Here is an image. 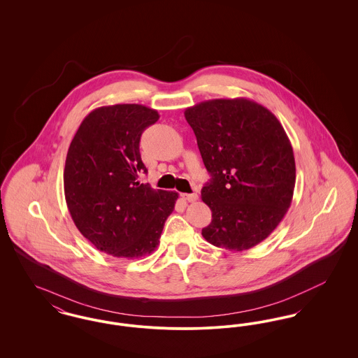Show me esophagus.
I'll list each match as a JSON object with an SVG mask.
<instances>
[{"mask_svg":"<svg viewBox=\"0 0 358 358\" xmlns=\"http://www.w3.org/2000/svg\"><path fill=\"white\" fill-rule=\"evenodd\" d=\"M181 197L187 201V203H194V201H197V199H199V196H197V193H184V194H181Z\"/></svg>","mask_w":358,"mask_h":358,"instance_id":"34e87169","label":"esophagus"}]
</instances>
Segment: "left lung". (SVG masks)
<instances>
[{
    "label": "left lung",
    "mask_w": 358,
    "mask_h": 358,
    "mask_svg": "<svg viewBox=\"0 0 358 358\" xmlns=\"http://www.w3.org/2000/svg\"><path fill=\"white\" fill-rule=\"evenodd\" d=\"M184 114L212 177L201 189L212 210L203 236L229 251L255 247L292 201L295 159L283 126L270 110L245 98L205 101Z\"/></svg>",
    "instance_id": "left-lung-1"
}]
</instances>
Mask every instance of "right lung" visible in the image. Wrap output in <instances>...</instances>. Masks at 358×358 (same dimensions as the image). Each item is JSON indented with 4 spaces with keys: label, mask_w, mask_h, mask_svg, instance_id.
Returning a JSON list of instances; mask_svg holds the SVG:
<instances>
[{
    "label": "right lung",
    "mask_w": 358,
    "mask_h": 358,
    "mask_svg": "<svg viewBox=\"0 0 358 358\" xmlns=\"http://www.w3.org/2000/svg\"><path fill=\"white\" fill-rule=\"evenodd\" d=\"M159 118L142 104L103 106L80 123L69 145L64 194L76 228L99 251L136 259L157 248L178 193L139 181L143 130Z\"/></svg>",
    "instance_id": "1"
}]
</instances>
